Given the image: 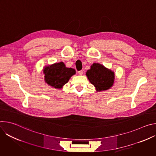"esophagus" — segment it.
<instances>
[{
  "label": "esophagus",
  "instance_id": "1",
  "mask_svg": "<svg viewBox=\"0 0 156 156\" xmlns=\"http://www.w3.org/2000/svg\"><path fill=\"white\" fill-rule=\"evenodd\" d=\"M83 73V70H80V71H78V74H79L80 75H82Z\"/></svg>",
  "mask_w": 156,
  "mask_h": 156
}]
</instances>
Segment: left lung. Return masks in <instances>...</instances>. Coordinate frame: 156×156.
<instances>
[{
	"label": "left lung",
	"instance_id": "left-lung-1",
	"mask_svg": "<svg viewBox=\"0 0 156 156\" xmlns=\"http://www.w3.org/2000/svg\"><path fill=\"white\" fill-rule=\"evenodd\" d=\"M86 75L99 91L107 90L112 87L115 78L113 72L99 63H93Z\"/></svg>",
	"mask_w": 156,
	"mask_h": 156
}]
</instances>
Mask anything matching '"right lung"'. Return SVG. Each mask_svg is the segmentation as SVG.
I'll list each match as a JSON object with an SVG mask.
<instances>
[{"label": "right lung", "instance_id": "add662e5", "mask_svg": "<svg viewBox=\"0 0 156 156\" xmlns=\"http://www.w3.org/2000/svg\"><path fill=\"white\" fill-rule=\"evenodd\" d=\"M75 72V69L66 67L63 62L56 63L44 69V80L55 88H62Z\"/></svg>", "mask_w": 156, "mask_h": 156}]
</instances>
